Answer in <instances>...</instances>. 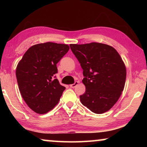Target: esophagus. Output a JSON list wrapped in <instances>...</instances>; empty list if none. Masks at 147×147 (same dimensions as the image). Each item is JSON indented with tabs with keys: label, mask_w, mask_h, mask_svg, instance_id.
Instances as JSON below:
<instances>
[{
	"label": "esophagus",
	"mask_w": 147,
	"mask_h": 147,
	"mask_svg": "<svg viewBox=\"0 0 147 147\" xmlns=\"http://www.w3.org/2000/svg\"><path fill=\"white\" fill-rule=\"evenodd\" d=\"M78 82H77V81H76L75 82H74L73 84H71L70 85V88H75V87L78 85Z\"/></svg>",
	"instance_id": "obj_1"
}]
</instances>
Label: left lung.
Segmentation results:
<instances>
[{
	"instance_id": "left-lung-1",
	"label": "left lung",
	"mask_w": 147,
	"mask_h": 147,
	"mask_svg": "<svg viewBox=\"0 0 147 147\" xmlns=\"http://www.w3.org/2000/svg\"><path fill=\"white\" fill-rule=\"evenodd\" d=\"M72 52L83 69L86 91L80 96L84 106L94 113L109 110L121 95L126 69L117 51L100 43L71 44Z\"/></svg>"
}]
</instances>
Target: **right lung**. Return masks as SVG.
Listing matches in <instances>:
<instances>
[{
	"mask_svg": "<svg viewBox=\"0 0 147 147\" xmlns=\"http://www.w3.org/2000/svg\"><path fill=\"white\" fill-rule=\"evenodd\" d=\"M69 50L65 44H36L27 50L18 63L16 77L19 91L36 113H46L58 103L65 88L54 79V74L58 73L56 64Z\"/></svg>",
	"mask_w": 147,
	"mask_h": 147,
	"instance_id": "add662e5",
	"label": "right lung"
}]
</instances>
